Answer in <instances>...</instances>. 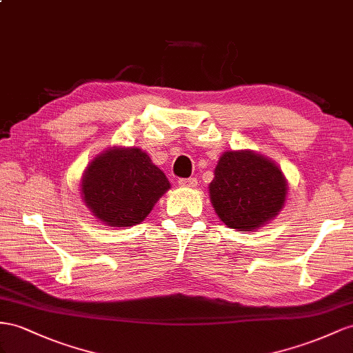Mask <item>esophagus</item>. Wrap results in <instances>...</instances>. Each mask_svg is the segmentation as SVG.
Returning a JSON list of instances; mask_svg holds the SVG:
<instances>
[{
  "instance_id": "obj_1",
  "label": "esophagus",
  "mask_w": 353,
  "mask_h": 353,
  "mask_svg": "<svg viewBox=\"0 0 353 353\" xmlns=\"http://www.w3.org/2000/svg\"><path fill=\"white\" fill-rule=\"evenodd\" d=\"M198 180L195 177H188V179H179V185L182 188H194L196 186Z\"/></svg>"
}]
</instances>
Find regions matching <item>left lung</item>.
<instances>
[{"mask_svg":"<svg viewBox=\"0 0 353 353\" xmlns=\"http://www.w3.org/2000/svg\"><path fill=\"white\" fill-rule=\"evenodd\" d=\"M219 219L239 231H254L283 209L288 182L273 161L254 150H228L209 185Z\"/></svg>","mask_w":353,"mask_h":353,"instance_id":"left-lung-1","label":"left lung"}]
</instances>
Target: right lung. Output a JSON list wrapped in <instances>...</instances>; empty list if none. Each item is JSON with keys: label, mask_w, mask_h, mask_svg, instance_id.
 Segmentation results:
<instances>
[{"label": "right lung", "mask_w": 353, "mask_h": 353, "mask_svg": "<svg viewBox=\"0 0 353 353\" xmlns=\"http://www.w3.org/2000/svg\"><path fill=\"white\" fill-rule=\"evenodd\" d=\"M170 189L162 171L137 148H110L99 153L82 177V196L107 227H132L152 212Z\"/></svg>", "instance_id": "1"}]
</instances>
